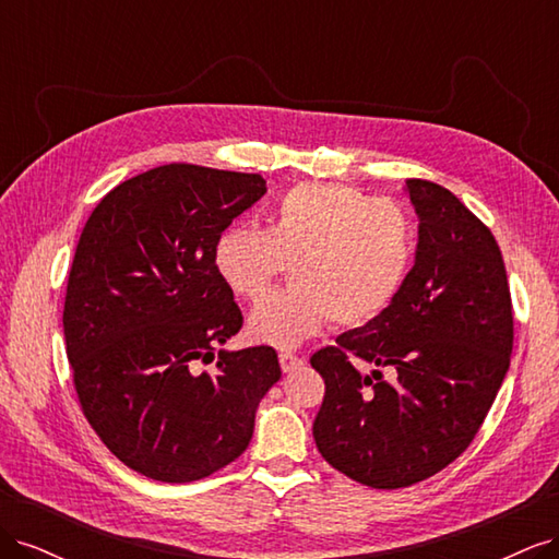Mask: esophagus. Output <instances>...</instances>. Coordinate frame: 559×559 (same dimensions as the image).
<instances>
[{
    "label": "esophagus",
    "mask_w": 559,
    "mask_h": 559,
    "mask_svg": "<svg viewBox=\"0 0 559 559\" xmlns=\"http://www.w3.org/2000/svg\"><path fill=\"white\" fill-rule=\"evenodd\" d=\"M280 364H282L284 373H292L294 368L302 366V359L298 357V354H294L292 349H282V352H280Z\"/></svg>",
    "instance_id": "obj_1"
}]
</instances>
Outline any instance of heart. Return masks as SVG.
<instances>
[{
    "instance_id": "heart-1",
    "label": "heart",
    "mask_w": 559,
    "mask_h": 559,
    "mask_svg": "<svg viewBox=\"0 0 559 559\" xmlns=\"http://www.w3.org/2000/svg\"><path fill=\"white\" fill-rule=\"evenodd\" d=\"M413 224L392 200L345 183H300L275 200L265 230L235 224L216 235L212 263L226 289L257 302L289 261L294 284L249 317L259 343L294 347L333 319L364 326L380 317L408 275Z\"/></svg>"
}]
</instances>
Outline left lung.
Listing matches in <instances>:
<instances>
[{
  "instance_id": "1",
  "label": "left lung",
  "mask_w": 559,
  "mask_h": 559,
  "mask_svg": "<svg viewBox=\"0 0 559 559\" xmlns=\"http://www.w3.org/2000/svg\"><path fill=\"white\" fill-rule=\"evenodd\" d=\"M405 191L419 226L401 292L310 359L326 382L312 425L321 456L376 489L415 485L454 462L492 408L513 352L495 235L443 186L408 179ZM359 360L377 368L364 377Z\"/></svg>"
}]
</instances>
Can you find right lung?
Wrapping results in <instances>:
<instances>
[{
  "label": "right lung",
  "mask_w": 559,
  "mask_h": 559,
  "mask_svg": "<svg viewBox=\"0 0 559 559\" xmlns=\"http://www.w3.org/2000/svg\"><path fill=\"white\" fill-rule=\"evenodd\" d=\"M265 191L261 175L160 165L118 183L81 233L67 359L99 441L146 478L191 483L238 460L282 378L273 347L224 349L242 312L212 263L216 235ZM216 346L217 370L198 374Z\"/></svg>",
  "instance_id": "1"
}]
</instances>
